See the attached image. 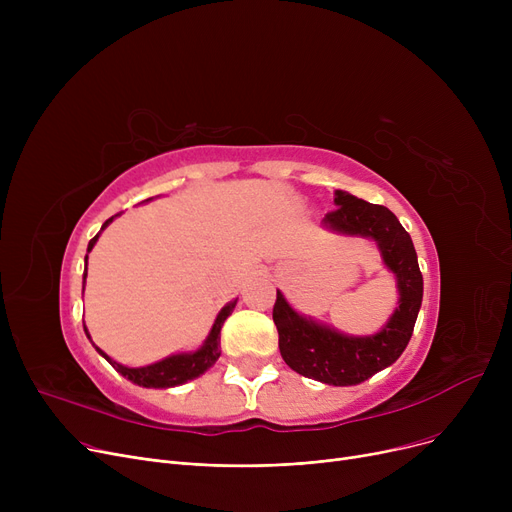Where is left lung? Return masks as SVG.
<instances>
[{"instance_id": "obj_1", "label": "left lung", "mask_w": 512, "mask_h": 512, "mask_svg": "<svg viewBox=\"0 0 512 512\" xmlns=\"http://www.w3.org/2000/svg\"><path fill=\"white\" fill-rule=\"evenodd\" d=\"M334 203L338 207L326 215L324 224L336 232L378 242L386 267L396 276L400 292L396 311L373 336H346L321 326L294 311L282 292L276 294L272 315L280 355L290 369L328 386H355L392 365L407 348L423 299V276L409 232L388 207L346 191H336Z\"/></svg>"}]
</instances>
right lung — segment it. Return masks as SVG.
Here are the masks:
<instances>
[{"label":"right lung","instance_id":"add662e5","mask_svg":"<svg viewBox=\"0 0 512 512\" xmlns=\"http://www.w3.org/2000/svg\"><path fill=\"white\" fill-rule=\"evenodd\" d=\"M120 215V213H116ZM116 215H112L110 220H105V224L101 226V230L110 224ZM101 234V232H99ZM99 234H95L91 240H89V247H87V253H91V249L95 247V242L99 238ZM89 259V255L85 257V261ZM85 278H87V267H85V274H83V292H85ZM236 307V301L228 303L220 313L218 317H215L213 321V328L207 336V340L203 342L201 348H197L195 353H180V355H172L168 359H161L153 365H147V367H124L116 361H112L110 357H107L101 348H97V353L101 357L107 359V363H110L118 373H122L126 380H130L132 384L137 386H143V388H172V386H180L188 380H195L199 378L201 373H205L215 361L220 359L222 351H220V332H222V326L224 321L228 319V315L232 313V309ZM85 326V324H83ZM87 332V328H85ZM89 336V332H87ZM91 338V336H89Z\"/></svg>","mask_w":512,"mask_h":512}]
</instances>
